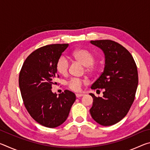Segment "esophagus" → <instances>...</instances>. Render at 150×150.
<instances>
[{"label":"esophagus","mask_w":150,"mask_h":150,"mask_svg":"<svg viewBox=\"0 0 150 150\" xmlns=\"http://www.w3.org/2000/svg\"><path fill=\"white\" fill-rule=\"evenodd\" d=\"M84 96L83 94H81V93H77V94H76V96H77V98L81 97V96Z\"/></svg>","instance_id":"34e87169"}]
</instances>
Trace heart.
Masks as SVG:
<instances>
[{"mask_svg":"<svg viewBox=\"0 0 150 150\" xmlns=\"http://www.w3.org/2000/svg\"><path fill=\"white\" fill-rule=\"evenodd\" d=\"M73 55L75 59L81 62L82 64L87 67L88 71H93L95 69L93 63L95 58L92 53L86 50H77L73 52ZM69 67V60L65 55L60 56L57 61L56 69L62 75L67 74ZM83 81L78 78H72L68 81L67 84L71 89L74 91L81 90Z\"/></svg>","mask_w":150,"mask_h":150,"instance_id":"obj_1","label":"heart"}]
</instances>
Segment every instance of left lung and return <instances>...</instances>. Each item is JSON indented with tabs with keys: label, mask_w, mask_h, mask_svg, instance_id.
<instances>
[{
	"label": "left lung",
	"mask_w": 150,
	"mask_h": 150,
	"mask_svg": "<svg viewBox=\"0 0 150 150\" xmlns=\"http://www.w3.org/2000/svg\"><path fill=\"white\" fill-rule=\"evenodd\" d=\"M90 43L102 50L105 58L103 72L91 86L92 89H104L103 96L89 94L93 98L90 113L100 125L111 126L125 117L132 105L138 84V69L132 55L118 43L108 40Z\"/></svg>",
	"instance_id": "obj_1"
}]
</instances>
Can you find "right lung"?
I'll use <instances>...</instances> for the list:
<instances>
[{
    "label": "right lung",
    "instance_id": "1",
    "mask_svg": "<svg viewBox=\"0 0 150 150\" xmlns=\"http://www.w3.org/2000/svg\"><path fill=\"white\" fill-rule=\"evenodd\" d=\"M69 44H52L35 50L28 57L19 75V87L26 108L34 120L47 128H56L67 120L76 99L65 90L57 96L52 91L56 84V63Z\"/></svg>",
    "mask_w": 150,
    "mask_h": 150
}]
</instances>
